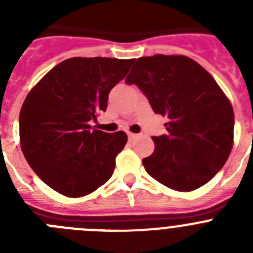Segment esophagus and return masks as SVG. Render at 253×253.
Here are the masks:
<instances>
[{"label": "esophagus", "mask_w": 253, "mask_h": 253, "mask_svg": "<svg viewBox=\"0 0 253 253\" xmlns=\"http://www.w3.org/2000/svg\"><path fill=\"white\" fill-rule=\"evenodd\" d=\"M138 137H139V134H134V133H129L128 134L129 140H134V139H135V138H138Z\"/></svg>", "instance_id": "34e87169"}]
</instances>
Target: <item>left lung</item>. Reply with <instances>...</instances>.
<instances>
[{
	"label": "left lung",
	"mask_w": 253,
	"mask_h": 253,
	"mask_svg": "<svg viewBox=\"0 0 253 253\" xmlns=\"http://www.w3.org/2000/svg\"><path fill=\"white\" fill-rule=\"evenodd\" d=\"M125 82L169 119L142 161L148 175L176 191L209 182L229 157L234 129L233 107L211 75L185 55L156 54L137 59Z\"/></svg>",
	"instance_id": "8db88e82"
}]
</instances>
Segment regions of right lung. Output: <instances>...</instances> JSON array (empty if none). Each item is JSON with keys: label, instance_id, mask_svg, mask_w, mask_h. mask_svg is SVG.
Instances as JSON below:
<instances>
[{"label": "right lung", "instance_id": "right-lung-1", "mask_svg": "<svg viewBox=\"0 0 253 253\" xmlns=\"http://www.w3.org/2000/svg\"><path fill=\"white\" fill-rule=\"evenodd\" d=\"M134 59L75 57L60 62L26 96L20 111L22 153L42 180L68 198L99 189L113 176L124 131L91 129L111 88Z\"/></svg>", "mask_w": 253, "mask_h": 253}]
</instances>
